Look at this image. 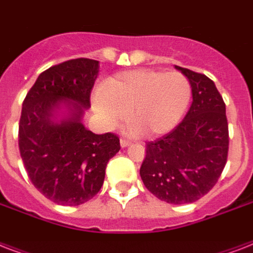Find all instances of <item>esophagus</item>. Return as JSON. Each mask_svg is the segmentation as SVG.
Here are the masks:
<instances>
[{
  "label": "esophagus",
  "instance_id": "esophagus-1",
  "mask_svg": "<svg viewBox=\"0 0 253 253\" xmlns=\"http://www.w3.org/2000/svg\"><path fill=\"white\" fill-rule=\"evenodd\" d=\"M120 144H121V146H123V148H126V146H129V145L132 144V142H130L129 140H126V138H121Z\"/></svg>",
  "mask_w": 253,
  "mask_h": 253
}]
</instances>
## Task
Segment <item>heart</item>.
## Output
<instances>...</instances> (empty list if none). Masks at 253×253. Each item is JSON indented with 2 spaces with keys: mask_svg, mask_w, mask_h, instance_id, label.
Wrapping results in <instances>:
<instances>
[{
  "mask_svg": "<svg viewBox=\"0 0 253 253\" xmlns=\"http://www.w3.org/2000/svg\"><path fill=\"white\" fill-rule=\"evenodd\" d=\"M191 100V84L181 72L136 70L105 80L95 99V108L115 123L129 113L134 133L157 137L173 130Z\"/></svg>",
  "mask_w": 253,
  "mask_h": 253,
  "instance_id": "heart-1",
  "label": "heart"
}]
</instances>
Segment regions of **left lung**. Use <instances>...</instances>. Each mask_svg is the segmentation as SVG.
Instances as JSON below:
<instances>
[{"instance_id":"obj_1","label":"left lung","mask_w":253,"mask_h":253,"mask_svg":"<svg viewBox=\"0 0 253 253\" xmlns=\"http://www.w3.org/2000/svg\"><path fill=\"white\" fill-rule=\"evenodd\" d=\"M177 68L191 84L193 103L171 132L146 142L140 175L158 199L185 205L201 199L218 182L230 137L226 104L214 82L189 68Z\"/></svg>"}]
</instances>
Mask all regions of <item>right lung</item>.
Returning a JSON list of instances; mask_svg holds the SVG:
<instances>
[{
	"mask_svg": "<svg viewBox=\"0 0 253 253\" xmlns=\"http://www.w3.org/2000/svg\"><path fill=\"white\" fill-rule=\"evenodd\" d=\"M97 72L99 62L87 58L56 64L38 76L23 100L19 153L35 189L58 205L79 206L95 197L107 164L120 150L115 133L95 134L82 124ZM62 105L69 113L55 121Z\"/></svg>",
	"mask_w": 253,
	"mask_h": 253,
	"instance_id": "right-lung-1",
	"label": "right lung"
}]
</instances>
